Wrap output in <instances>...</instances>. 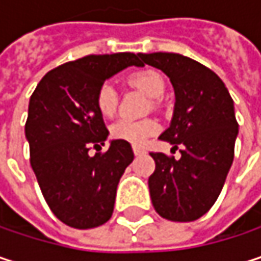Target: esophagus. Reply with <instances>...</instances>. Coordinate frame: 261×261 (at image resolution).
<instances>
[{
	"label": "esophagus",
	"instance_id": "34e87169",
	"mask_svg": "<svg viewBox=\"0 0 261 261\" xmlns=\"http://www.w3.org/2000/svg\"><path fill=\"white\" fill-rule=\"evenodd\" d=\"M133 152H134V155H142V154H145V148L134 145V146H133Z\"/></svg>",
	"mask_w": 261,
	"mask_h": 261
}]
</instances>
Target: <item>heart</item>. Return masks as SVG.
Segmentation results:
<instances>
[{"label":"heart","mask_w":261,"mask_h":261,"mask_svg":"<svg viewBox=\"0 0 261 261\" xmlns=\"http://www.w3.org/2000/svg\"><path fill=\"white\" fill-rule=\"evenodd\" d=\"M127 83L140 89L143 93H146L149 98H160L165 93L166 84L165 79L160 72L155 69H139L128 74ZM95 106L98 112L104 118H113L118 110V92L116 89L104 83L98 87L95 95ZM160 125L155 119H143V121H130V119H121L116 121L112 128L110 134L115 140H122L131 145H142L148 137L159 133Z\"/></svg>","instance_id":"heart-1"}]
</instances>
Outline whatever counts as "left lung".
Masks as SVG:
<instances>
[{"mask_svg":"<svg viewBox=\"0 0 261 261\" xmlns=\"http://www.w3.org/2000/svg\"><path fill=\"white\" fill-rule=\"evenodd\" d=\"M162 69L175 90L171 127L160 139L180 148L181 157L149 152L155 171L148 180L155 212L174 222H192L216 202L234 159L239 124L224 81L199 62L174 53L142 54Z\"/></svg>","mask_w":261,"mask_h":261,"instance_id":"8db88e82","label":"left lung"}]
</instances>
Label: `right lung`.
Segmentation results:
<instances>
[{
  "mask_svg": "<svg viewBox=\"0 0 261 261\" xmlns=\"http://www.w3.org/2000/svg\"><path fill=\"white\" fill-rule=\"evenodd\" d=\"M140 56L90 54L63 63L43 75L30 98V163L48 207L72 228H95L112 218L118 182L134 154L122 140L101 151L109 131L95 95L109 77L142 66Z\"/></svg>",
  "mask_w": 261,
  "mask_h": 261,
  "instance_id": "1",
  "label": "right lung"
}]
</instances>
